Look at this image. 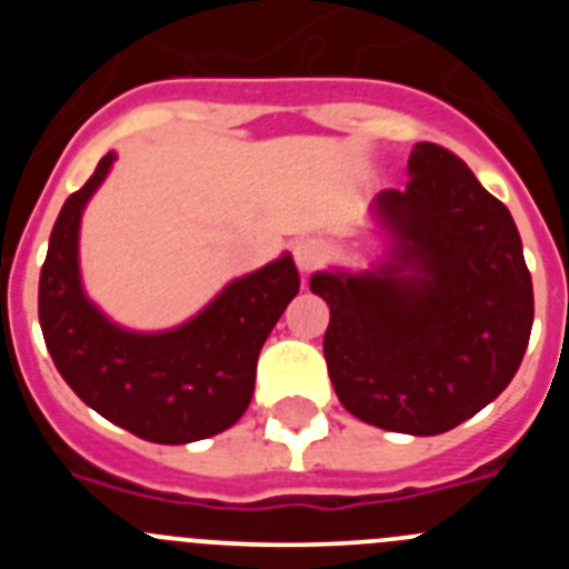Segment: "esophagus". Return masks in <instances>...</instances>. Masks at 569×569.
<instances>
[{
	"instance_id": "1",
	"label": "esophagus",
	"mask_w": 569,
	"mask_h": 569,
	"mask_svg": "<svg viewBox=\"0 0 569 569\" xmlns=\"http://www.w3.org/2000/svg\"><path fill=\"white\" fill-rule=\"evenodd\" d=\"M296 253V264H299L301 273H310L321 264V261L328 259V248L321 244L319 239H301L299 244L293 248Z\"/></svg>"
}]
</instances>
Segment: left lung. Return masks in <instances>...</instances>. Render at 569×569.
I'll return each mask as SVG.
<instances>
[{
	"instance_id": "1",
	"label": "left lung",
	"mask_w": 569,
	"mask_h": 569,
	"mask_svg": "<svg viewBox=\"0 0 569 569\" xmlns=\"http://www.w3.org/2000/svg\"><path fill=\"white\" fill-rule=\"evenodd\" d=\"M405 190H381V256L310 276L328 301L325 359L347 413L439 436L512 381L532 330V281L510 210L459 156L419 142Z\"/></svg>"
}]
</instances>
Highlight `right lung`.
<instances>
[{
    "mask_svg": "<svg viewBox=\"0 0 569 569\" xmlns=\"http://www.w3.org/2000/svg\"><path fill=\"white\" fill-rule=\"evenodd\" d=\"M116 153L97 164L59 210L39 276V325L70 390L99 416L156 445L222 433L253 399L256 361L279 316L299 293L293 256L228 281L170 330H130L88 299L79 270V228Z\"/></svg>",
    "mask_w": 569,
    "mask_h": 569,
    "instance_id": "1",
    "label": "right lung"
}]
</instances>
